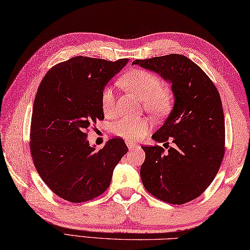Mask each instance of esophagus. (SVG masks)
<instances>
[{"mask_svg": "<svg viewBox=\"0 0 250 250\" xmlns=\"http://www.w3.org/2000/svg\"><path fill=\"white\" fill-rule=\"evenodd\" d=\"M126 145H127L129 149H135V148H138V147H140L137 144H134V143L129 142V141H126Z\"/></svg>", "mask_w": 250, "mask_h": 250, "instance_id": "esophagus-1", "label": "esophagus"}]
</instances>
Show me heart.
<instances>
[{
	"mask_svg": "<svg viewBox=\"0 0 250 250\" xmlns=\"http://www.w3.org/2000/svg\"><path fill=\"white\" fill-rule=\"evenodd\" d=\"M122 85L143 100L145 108L155 115H164L171 106V94L162 87V81L145 69H135L121 81ZM102 110L106 116H112L115 110V91L106 86L101 96ZM150 122L144 117H124L114 123L112 132L127 141H138L149 132Z\"/></svg>",
	"mask_w": 250,
	"mask_h": 250,
	"instance_id": "heart-1",
	"label": "heart"
}]
</instances>
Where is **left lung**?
I'll list each match as a JSON object with an SVG mask.
<instances>
[{
    "mask_svg": "<svg viewBox=\"0 0 250 250\" xmlns=\"http://www.w3.org/2000/svg\"><path fill=\"white\" fill-rule=\"evenodd\" d=\"M171 85L174 105L153 134L161 146H143V185L163 202L181 205L197 198L214 181L225 154V117L219 93L205 72L179 54L136 60Z\"/></svg>",
    "mask_w": 250,
    "mask_h": 250,
    "instance_id": "8db88e82",
    "label": "left lung"
}]
</instances>
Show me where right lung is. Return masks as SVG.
Listing matches in <instances>:
<instances>
[{
    "label": "right lung",
    "mask_w": 250,
    "mask_h": 250,
    "mask_svg": "<svg viewBox=\"0 0 250 250\" xmlns=\"http://www.w3.org/2000/svg\"><path fill=\"white\" fill-rule=\"evenodd\" d=\"M127 63L76 56L53 66L41 82L33 104L31 153L42 181L61 198L84 203L103 194L127 153L122 138L97 150L86 134L104 118L102 92Z\"/></svg>",
    "instance_id": "obj_1"
}]
</instances>
